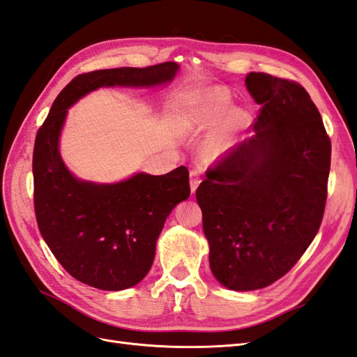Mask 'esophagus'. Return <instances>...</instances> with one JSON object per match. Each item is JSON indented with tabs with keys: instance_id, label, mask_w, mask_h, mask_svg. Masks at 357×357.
<instances>
[{
	"instance_id": "1",
	"label": "esophagus",
	"mask_w": 357,
	"mask_h": 357,
	"mask_svg": "<svg viewBox=\"0 0 357 357\" xmlns=\"http://www.w3.org/2000/svg\"><path fill=\"white\" fill-rule=\"evenodd\" d=\"M200 184V172L193 169L190 170V185H191V193H195L196 188Z\"/></svg>"
}]
</instances>
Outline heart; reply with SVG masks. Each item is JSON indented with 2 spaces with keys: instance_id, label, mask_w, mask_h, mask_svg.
Segmentation results:
<instances>
[{
  "instance_id": "b5f03b06",
  "label": "heart",
  "mask_w": 357,
  "mask_h": 357,
  "mask_svg": "<svg viewBox=\"0 0 357 357\" xmlns=\"http://www.w3.org/2000/svg\"><path fill=\"white\" fill-rule=\"evenodd\" d=\"M231 107V96L222 87H211L199 90L191 95L188 105L185 108L187 123L195 130H206L215 125L226 114ZM248 122V116L241 109H234L226 119L222 132L208 144L209 157H218L226 149H229L235 135Z\"/></svg>"
}]
</instances>
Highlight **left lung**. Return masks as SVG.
I'll return each instance as SVG.
<instances>
[{
  "label": "left lung",
  "instance_id": "left-lung-1",
  "mask_svg": "<svg viewBox=\"0 0 357 357\" xmlns=\"http://www.w3.org/2000/svg\"><path fill=\"white\" fill-rule=\"evenodd\" d=\"M257 131L208 167L196 190L209 267L223 287L271 285L296 266L323 220L332 144L296 81L250 72Z\"/></svg>",
  "mask_w": 357,
  "mask_h": 357
}]
</instances>
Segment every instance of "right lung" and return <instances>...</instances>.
<instances>
[{
    "instance_id": "right-lung-1",
    "label": "right lung",
    "mask_w": 357,
    "mask_h": 357,
    "mask_svg": "<svg viewBox=\"0 0 357 357\" xmlns=\"http://www.w3.org/2000/svg\"><path fill=\"white\" fill-rule=\"evenodd\" d=\"M175 61L117 68L75 77L54 100L33 152L34 211L52 255L72 278L98 289L137 285L152 267L167 215L190 196L188 170L137 173L117 184L77 179L59 152L68 108L91 90L108 86H157L175 77Z\"/></svg>"
}]
</instances>
